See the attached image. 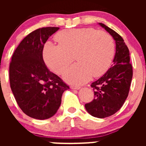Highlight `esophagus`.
Returning <instances> with one entry per match:
<instances>
[{
    "mask_svg": "<svg viewBox=\"0 0 146 146\" xmlns=\"http://www.w3.org/2000/svg\"><path fill=\"white\" fill-rule=\"evenodd\" d=\"M70 88H71L72 90H79L80 89V87L76 86V85H71V86H70Z\"/></svg>",
    "mask_w": 146,
    "mask_h": 146,
    "instance_id": "obj_1",
    "label": "esophagus"
}]
</instances>
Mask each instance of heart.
<instances>
[{
    "label": "heart",
    "mask_w": 146,
    "mask_h": 146,
    "mask_svg": "<svg viewBox=\"0 0 146 146\" xmlns=\"http://www.w3.org/2000/svg\"><path fill=\"white\" fill-rule=\"evenodd\" d=\"M56 38L59 44L47 42L44 57L49 68L61 75L76 56L78 63L64 74V79L69 83L81 85L92 76L99 77L112 62L115 46L107 32L94 28H78L61 31Z\"/></svg>",
    "instance_id": "obj_1"
}]
</instances>
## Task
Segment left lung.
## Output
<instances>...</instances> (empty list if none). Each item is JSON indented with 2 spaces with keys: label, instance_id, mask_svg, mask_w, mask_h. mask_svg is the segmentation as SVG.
Returning a JSON list of instances; mask_svg holds the SVG:
<instances>
[{
  "label": "left lung",
  "instance_id": "8db88e82",
  "mask_svg": "<svg viewBox=\"0 0 146 146\" xmlns=\"http://www.w3.org/2000/svg\"><path fill=\"white\" fill-rule=\"evenodd\" d=\"M99 25L115 41L116 53L111 67L91 85L95 97L91 102L85 104V107L92 117L102 119L113 115L123 106L129 95L133 69L129 50L121 36L104 24Z\"/></svg>",
  "mask_w": 146,
  "mask_h": 146
}]
</instances>
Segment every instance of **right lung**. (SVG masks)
<instances>
[{
	"instance_id": "obj_1",
	"label": "right lung",
	"mask_w": 146,
	"mask_h": 146,
	"mask_svg": "<svg viewBox=\"0 0 146 146\" xmlns=\"http://www.w3.org/2000/svg\"><path fill=\"white\" fill-rule=\"evenodd\" d=\"M59 27H42L31 32L14 51L10 64L12 92L22 111L29 117L44 120L53 117L69 87L47 68L44 46Z\"/></svg>"
}]
</instances>
